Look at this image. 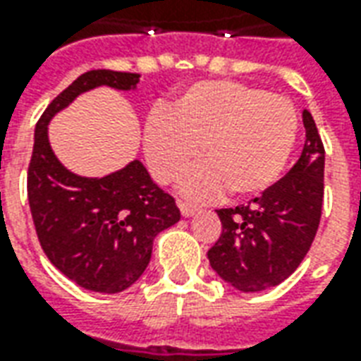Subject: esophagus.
I'll use <instances>...</instances> for the list:
<instances>
[{
  "mask_svg": "<svg viewBox=\"0 0 361 361\" xmlns=\"http://www.w3.org/2000/svg\"><path fill=\"white\" fill-rule=\"evenodd\" d=\"M180 211L181 214L188 219V216H193L197 211H199V207H195V204H191V203H183V201H180Z\"/></svg>",
  "mask_w": 361,
  "mask_h": 361,
  "instance_id": "esophagus-1",
  "label": "esophagus"
}]
</instances>
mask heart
Segmentation results:
<instances>
[{
	"instance_id": "b5f03b06",
	"label": "heart",
	"mask_w": 361,
	"mask_h": 361,
	"mask_svg": "<svg viewBox=\"0 0 361 361\" xmlns=\"http://www.w3.org/2000/svg\"><path fill=\"white\" fill-rule=\"evenodd\" d=\"M295 137L298 114L290 100L235 81L195 82L142 127L145 158L160 183L178 180L201 152L203 162L180 181L181 193L197 201L226 189L250 197L271 188Z\"/></svg>"
}]
</instances>
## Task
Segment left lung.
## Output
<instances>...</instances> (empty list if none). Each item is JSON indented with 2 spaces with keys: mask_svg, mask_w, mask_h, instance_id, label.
Returning <instances> with one entry per match:
<instances>
[{
  "mask_svg": "<svg viewBox=\"0 0 361 361\" xmlns=\"http://www.w3.org/2000/svg\"><path fill=\"white\" fill-rule=\"evenodd\" d=\"M305 145L290 172L247 207L220 209L222 234L207 257L212 271L240 292H263L292 274L317 234L323 207L325 149L310 111Z\"/></svg>",
  "mask_w": 361,
  "mask_h": 361,
  "instance_id": "8db88e82",
  "label": "left lung"
}]
</instances>
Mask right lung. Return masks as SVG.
<instances>
[{
    "label": "right lung",
    "mask_w": 361,
    "mask_h": 361,
    "mask_svg": "<svg viewBox=\"0 0 361 361\" xmlns=\"http://www.w3.org/2000/svg\"><path fill=\"white\" fill-rule=\"evenodd\" d=\"M139 73L87 71L38 119L28 166V203L51 265L85 290L118 294L141 279L152 243L181 219L173 197L152 181L139 158L102 178L71 172L51 150L48 126L77 96L98 87L137 90Z\"/></svg>",
    "instance_id": "add662e5"
}]
</instances>
